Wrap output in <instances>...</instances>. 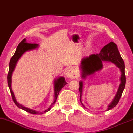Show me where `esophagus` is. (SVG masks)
<instances>
[{
  "label": "esophagus",
  "instance_id": "34e87169",
  "mask_svg": "<svg viewBox=\"0 0 133 133\" xmlns=\"http://www.w3.org/2000/svg\"><path fill=\"white\" fill-rule=\"evenodd\" d=\"M66 76L68 78L70 79H75L77 78V73L76 70H75L74 69L71 68L70 69H69L67 70V72L66 73Z\"/></svg>",
  "mask_w": 133,
  "mask_h": 133
}]
</instances>
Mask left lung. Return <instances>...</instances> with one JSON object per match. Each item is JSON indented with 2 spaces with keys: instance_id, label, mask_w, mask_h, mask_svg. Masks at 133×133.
Here are the masks:
<instances>
[{
  "instance_id": "obj_1",
  "label": "left lung",
  "mask_w": 133,
  "mask_h": 133,
  "mask_svg": "<svg viewBox=\"0 0 133 133\" xmlns=\"http://www.w3.org/2000/svg\"><path fill=\"white\" fill-rule=\"evenodd\" d=\"M103 61H109V62L114 63L116 66L120 69L121 72V84L116 96H115L114 100L108 107L107 110H109L115 107L118 103L126 83L124 62L122 57H121L116 45L113 42H110L108 45L103 48L100 53L92 54L88 57L84 58L81 61V68L82 71V77L83 78H85L88 75H91L97 71L101 70L103 67L102 63ZM82 87L83 83L82 81H81L79 82V92H80L81 97L82 94ZM80 100L81 102V98ZM82 104L83 105L82 103ZM84 107L85 106H84Z\"/></svg>"
}]
</instances>
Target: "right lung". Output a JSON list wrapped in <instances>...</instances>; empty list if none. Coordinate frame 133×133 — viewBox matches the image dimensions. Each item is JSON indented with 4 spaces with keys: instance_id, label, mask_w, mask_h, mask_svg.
Listing matches in <instances>:
<instances>
[{
    "instance_id": "obj_1",
    "label": "right lung",
    "mask_w": 133,
    "mask_h": 133,
    "mask_svg": "<svg viewBox=\"0 0 133 133\" xmlns=\"http://www.w3.org/2000/svg\"><path fill=\"white\" fill-rule=\"evenodd\" d=\"M38 46H39L38 44H36V43H27L26 41V39L25 38L23 40L19 43V45H18L14 54L12 57L11 59V60H10L9 72H8V76H7L8 85L10 91H11L12 97V100L14 101V103L17 105L18 108H20L21 109L26 111V112L30 113V114H42V112L39 113V112H36V111H35L34 110L25 108V107L23 106V105H21L20 104H19L17 102V100H16L15 97V96L14 94V92L12 91V88H11V82H12L11 77H12V74L13 71L14 70L15 67L16 66V64H17V61L19 60V58L21 57V55H22L24 53L26 52V51H30V50H32V49H36ZM67 84V83L66 82V80H65L64 77H60V78H58V79H55L54 81V101L52 103V104L51 105V106L49 107L48 109L45 110L43 112L46 113L47 112H48V111L51 109V108H52L53 104L55 103V101L57 100V97L58 96L59 92H60V90L62 89V88L64 87V86L66 85Z\"/></svg>"
}]
</instances>
